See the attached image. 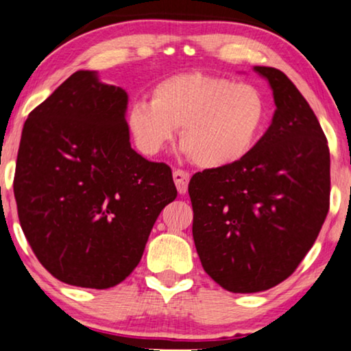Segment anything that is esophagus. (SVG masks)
<instances>
[{
    "label": "esophagus",
    "mask_w": 351,
    "mask_h": 351,
    "mask_svg": "<svg viewBox=\"0 0 351 351\" xmlns=\"http://www.w3.org/2000/svg\"><path fill=\"white\" fill-rule=\"evenodd\" d=\"M173 180H175L176 189H178L180 194H186L188 193V186H189V173L184 170H175L173 171Z\"/></svg>",
    "instance_id": "1"
}]
</instances>
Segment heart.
<instances>
[{"label":"heart","mask_w":351,"mask_h":351,"mask_svg":"<svg viewBox=\"0 0 351 351\" xmlns=\"http://www.w3.org/2000/svg\"><path fill=\"white\" fill-rule=\"evenodd\" d=\"M127 128L136 147L156 156L181 127L184 152L202 168H228L250 156L268 121L260 88L217 75L188 72L158 82L151 102L128 107Z\"/></svg>","instance_id":"1"}]
</instances>
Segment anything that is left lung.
Masks as SVG:
<instances>
[{"label": "left lung", "instance_id": "1", "mask_svg": "<svg viewBox=\"0 0 351 351\" xmlns=\"http://www.w3.org/2000/svg\"><path fill=\"white\" fill-rule=\"evenodd\" d=\"M254 70L273 91L271 125L249 157L195 173L188 189L200 263L234 293L268 291L291 276L329 210V147L315 112L281 70Z\"/></svg>", "mask_w": 351, "mask_h": 351}]
</instances>
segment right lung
Wrapping results in <instances>:
<instances>
[{
  "label": "right lung",
  "instance_id": "obj_1",
  "mask_svg": "<svg viewBox=\"0 0 351 351\" xmlns=\"http://www.w3.org/2000/svg\"><path fill=\"white\" fill-rule=\"evenodd\" d=\"M127 109L123 88L78 70L23 123L19 221L40 263L70 286L109 289L130 276L178 194L170 167L132 147Z\"/></svg>",
  "mask_w": 351,
  "mask_h": 351
}]
</instances>
